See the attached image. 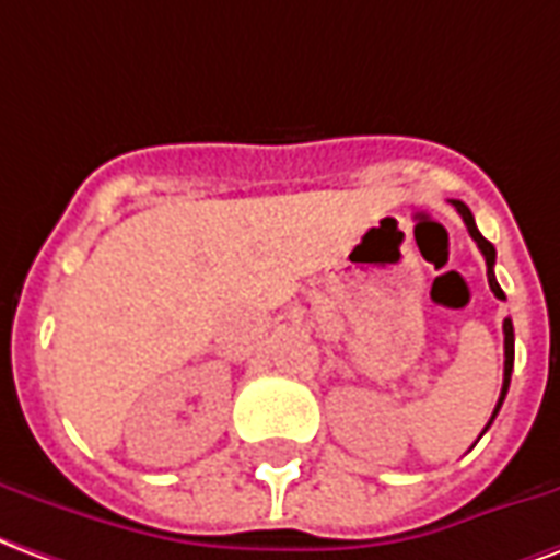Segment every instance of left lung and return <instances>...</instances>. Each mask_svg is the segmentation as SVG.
I'll return each instance as SVG.
<instances>
[{
	"label": "left lung",
	"mask_w": 560,
	"mask_h": 560,
	"mask_svg": "<svg viewBox=\"0 0 560 560\" xmlns=\"http://www.w3.org/2000/svg\"><path fill=\"white\" fill-rule=\"evenodd\" d=\"M453 208H456V211L463 214L465 226H468V232H471V238L477 241V247H480V253H483V259H487L489 289L495 292V298H501V301H504V292H501V285H498V280H495V271H492V268H495V247H492V244H489V241L483 238V235H480V230H477V223H475V214L468 211V206H465V202H459V199H453ZM510 373H513V322L504 319V385H501V397H498V406H495V411H492V418H489V423L495 420L498 409H501V402H504V397H508ZM489 423H487V427H483V432L489 430ZM483 432H480V435H483Z\"/></svg>",
	"instance_id": "8db88e82"
}]
</instances>
